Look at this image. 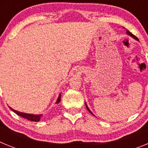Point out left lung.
I'll list each match as a JSON object with an SVG mask.
<instances>
[{"instance_id":"1","label":"left lung","mask_w":148,"mask_h":148,"mask_svg":"<svg viewBox=\"0 0 148 148\" xmlns=\"http://www.w3.org/2000/svg\"><path fill=\"white\" fill-rule=\"evenodd\" d=\"M127 34H128V35H130V36H131V37H133V38H135V39H136V40H138V38H137V37H136V35H133V34H132V33H131V32H130V31H128V30H127ZM85 105H86V108H87V110H88V111H89V112H90V113H91V114H92V112H91V111H90V109H89V108H88V107H87V104H85ZM92 115H93V114H92Z\"/></svg>"}]
</instances>
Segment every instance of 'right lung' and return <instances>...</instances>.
Returning a JSON list of instances; mask_svg holds the SVG:
<instances>
[{"mask_svg": "<svg viewBox=\"0 0 148 148\" xmlns=\"http://www.w3.org/2000/svg\"><path fill=\"white\" fill-rule=\"evenodd\" d=\"M61 101V94L58 96V99L56 101V103L58 104ZM14 112V113H16L17 115H18L19 116H21L23 118L27 119L29 120V121H39L40 119V117H41V115H32V114H28V113H21V112H18V111L15 110H13L12 108H10Z\"/></svg>", "mask_w": 148, "mask_h": 148, "instance_id": "1", "label": "right lung"}]
</instances>
